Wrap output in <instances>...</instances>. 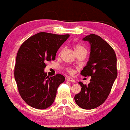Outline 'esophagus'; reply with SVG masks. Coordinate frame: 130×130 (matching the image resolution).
I'll return each mask as SVG.
<instances>
[{
    "label": "esophagus",
    "instance_id": "esophagus-1",
    "mask_svg": "<svg viewBox=\"0 0 130 130\" xmlns=\"http://www.w3.org/2000/svg\"><path fill=\"white\" fill-rule=\"evenodd\" d=\"M67 80H68V81L71 82V83H75V80H74L73 79L71 78V77H68V78L67 79Z\"/></svg>",
    "mask_w": 130,
    "mask_h": 130
}]
</instances>
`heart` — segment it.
Listing matches in <instances>:
<instances>
[{
    "label": "heart",
    "mask_w": 130,
    "mask_h": 130,
    "mask_svg": "<svg viewBox=\"0 0 130 130\" xmlns=\"http://www.w3.org/2000/svg\"><path fill=\"white\" fill-rule=\"evenodd\" d=\"M74 50H75L76 53H77V52L82 51H87L86 49H85V47H83V46L79 45V44H77V45H76L75 46H74ZM62 50L60 52V54L62 53ZM67 71H68L70 74H73L74 72L73 70L71 69V68H68V69L67 70Z\"/></svg>",
    "instance_id": "heart-1"
}]
</instances>
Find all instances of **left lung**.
<instances>
[{
	"instance_id": "1",
	"label": "left lung",
	"mask_w": 130,
	"mask_h": 130,
	"mask_svg": "<svg viewBox=\"0 0 130 130\" xmlns=\"http://www.w3.org/2000/svg\"><path fill=\"white\" fill-rule=\"evenodd\" d=\"M83 40L90 43V54L80 74L91 79L88 85L79 82L81 90L74 100L80 108L92 109L103 103L111 92L117 76V57L112 47L100 36L90 34Z\"/></svg>"
}]
</instances>
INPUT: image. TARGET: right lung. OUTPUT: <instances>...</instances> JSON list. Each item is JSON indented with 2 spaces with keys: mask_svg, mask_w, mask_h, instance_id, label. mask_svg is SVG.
<instances>
[{
  "mask_svg": "<svg viewBox=\"0 0 130 130\" xmlns=\"http://www.w3.org/2000/svg\"><path fill=\"white\" fill-rule=\"evenodd\" d=\"M70 35L40 32L19 47L14 65V79L19 93L30 106L44 109L53 103L59 85L65 77H50L44 72L46 62L54 60L58 50Z\"/></svg>",
  "mask_w": 130,
  "mask_h": 130,
  "instance_id": "1",
  "label": "right lung"
}]
</instances>
